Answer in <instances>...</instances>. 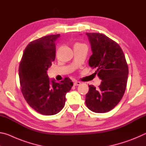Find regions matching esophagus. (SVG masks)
Listing matches in <instances>:
<instances>
[{
  "label": "esophagus",
  "instance_id": "1",
  "mask_svg": "<svg viewBox=\"0 0 146 146\" xmlns=\"http://www.w3.org/2000/svg\"><path fill=\"white\" fill-rule=\"evenodd\" d=\"M80 84V82H78L77 80H75V82H74V86H78Z\"/></svg>",
  "mask_w": 146,
  "mask_h": 146
}]
</instances>
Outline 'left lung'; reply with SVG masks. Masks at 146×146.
Returning <instances> with one entry per match:
<instances>
[{"instance_id":"1","label":"left lung","mask_w":146,"mask_h":146,"mask_svg":"<svg viewBox=\"0 0 146 146\" xmlns=\"http://www.w3.org/2000/svg\"><path fill=\"white\" fill-rule=\"evenodd\" d=\"M92 55L89 65L97 68L95 74L102 80L98 88L89 86L86 104L95 113H106L117 106L126 88L128 66L120 46L104 35L87 33Z\"/></svg>"}]
</instances>
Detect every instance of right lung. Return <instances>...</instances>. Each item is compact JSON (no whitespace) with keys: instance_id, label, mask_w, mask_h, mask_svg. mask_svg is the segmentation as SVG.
<instances>
[{"instance_id":"obj_1","label":"right lung","mask_w":146,"mask_h":146,"mask_svg":"<svg viewBox=\"0 0 146 146\" xmlns=\"http://www.w3.org/2000/svg\"><path fill=\"white\" fill-rule=\"evenodd\" d=\"M60 34L45 36L31 42L24 51L19 66L21 90L30 107L44 115L62 110L66 93L73 85L66 77L60 82L47 73L55 58V41Z\"/></svg>"}]
</instances>
